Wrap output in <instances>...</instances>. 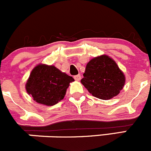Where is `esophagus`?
Masks as SVG:
<instances>
[{"instance_id":"esophagus-1","label":"esophagus","mask_w":151,"mask_h":151,"mask_svg":"<svg viewBox=\"0 0 151 151\" xmlns=\"http://www.w3.org/2000/svg\"><path fill=\"white\" fill-rule=\"evenodd\" d=\"M73 78L76 81H80L81 80V75L80 74H78V75H76L74 76Z\"/></svg>"}]
</instances>
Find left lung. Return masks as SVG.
Returning <instances> with one entry per match:
<instances>
[{
	"label": "left lung",
	"mask_w": 151,
	"mask_h": 151,
	"mask_svg": "<svg viewBox=\"0 0 151 151\" xmlns=\"http://www.w3.org/2000/svg\"><path fill=\"white\" fill-rule=\"evenodd\" d=\"M83 76L82 84L94 97L102 100L117 96L126 81L124 74L116 62L106 55L91 59Z\"/></svg>",
	"instance_id": "obj_1"
}]
</instances>
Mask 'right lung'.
<instances>
[{"instance_id":"right-lung-1","label":"right lung","mask_w":151,"mask_h":151,"mask_svg":"<svg viewBox=\"0 0 151 151\" xmlns=\"http://www.w3.org/2000/svg\"><path fill=\"white\" fill-rule=\"evenodd\" d=\"M72 76L62 73L53 65L40 64L31 71L25 84L28 94L39 104L53 106L62 100Z\"/></svg>"}]
</instances>
